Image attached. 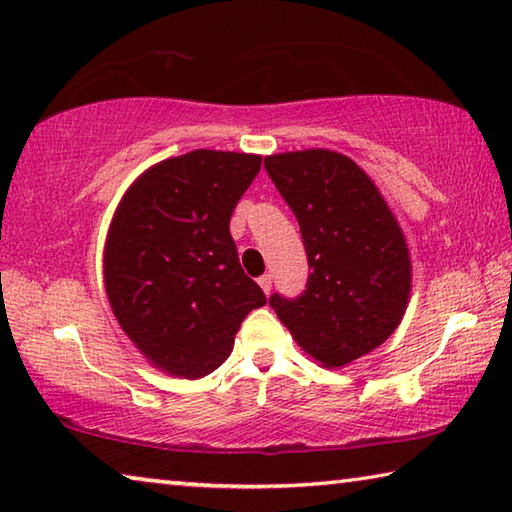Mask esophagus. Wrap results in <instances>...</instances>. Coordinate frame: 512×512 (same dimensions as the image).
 Returning a JSON list of instances; mask_svg holds the SVG:
<instances>
[{
	"instance_id": "34e87169",
	"label": "esophagus",
	"mask_w": 512,
	"mask_h": 512,
	"mask_svg": "<svg viewBox=\"0 0 512 512\" xmlns=\"http://www.w3.org/2000/svg\"><path fill=\"white\" fill-rule=\"evenodd\" d=\"M259 287H262V291L266 293V296H268V293H271V287H273V277L271 275H262V277H259Z\"/></svg>"
}]
</instances>
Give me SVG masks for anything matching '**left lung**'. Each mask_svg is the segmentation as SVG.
Returning a JSON list of instances; mask_svg holds the SVG:
<instances>
[{
	"label": "left lung",
	"mask_w": 512,
	"mask_h": 512,
	"mask_svg": "<svg viewBox=\"0 0 512 512\" xmlns=\"http://www.w3.org/2000/svg\"><path fill=\"white\" fill-rule=\"evenodd\" d=\"M264 167L296 214L309 259L298 300H268L300 350L345 368L379 348L411 298V253L402 225L348 155L307 149L266 155Z\"/></svg>",
	"instance_id": "8db88e82"
}]
</instances>
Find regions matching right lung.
Masks as SVG:
<instances>
[{"mask_svg": "<svg viewBox=\"0 0 512 512\" xmlns=\"http://www.w3.org/2000/svg\"><path fill=\"white\" fill-rule=\"evenodd\" d=\"M262 155L196 149L137 176L112 214L103 287L119 327L160 372L201 379L230 357L264 291L239 264L230 216Z\"/></svg>", "mask_w": 512, "mask_h": 512, "instance_id": "obj_1", "label": "right lung"}]
</instances>
